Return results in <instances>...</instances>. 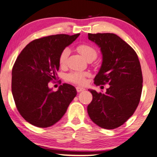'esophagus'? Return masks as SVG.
<instances>
[{
	"label": "esophagus",
	"mask_w": 157,
	"mask_h": 157,
	"mask_svg": "<svg viewBox=\"0 0 157 157\" xmlns=\"http://www.w3.org/2000/svg\"><path fill=\"white\" fill-rule=\"evenodd\" d=\"M76 90H77V92H78V93H80V92H82V91L85 90V88L78 86V87H76Z\"/></svg>",
	"instance_id": "34e87169"
}]
</instances>
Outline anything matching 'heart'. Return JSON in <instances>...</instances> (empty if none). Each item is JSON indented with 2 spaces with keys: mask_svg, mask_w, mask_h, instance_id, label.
<instances>
[{
  "mask_svg": "<svg viewBox=\"0 0 157 157\" xmlns=\"http://www.w3.org/2000/svg\"><path fill=\"white\" fill-rule=\"evenodd\" d=\"M78 50L86 59L97 57V52H96V50L93 47H91L88 45H80L78 47ZM69 53H70V50L68 48H64L62 51L61 54L59 55V64L61 66H64L67 63ZM88 76V73H87V72L74 71L67 74V81H70L71 83L78 84V85H83V84L85 83L86 78Z\"/></svg>",
  "mask_w": 157,
  "mask_h": 157,
  "instance_id": "b5f03b06",
  "label": "heart"
}]
</instances>
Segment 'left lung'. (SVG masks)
<instances>
[{
    "instance_id": "left-lung-1",
    "label": "left lung",
    "mask_w": 157,
    "mask_h": 157,
    "mask_svg": "<svg viewBox=\"0 0 157 157\" xmlns=\"http://www.w3.org/2000/svg\"><path fill=\"white\" fill-rule=\"evenodd\" d=\"M88 39L100 48L102 55L94 83L110 86L105 93L88 89L93 100L87 108L88 114L98 126L117 128L138 106L143 89L140 63L135 50L114 33H88Z\"/></svg>"
}]
</instances>
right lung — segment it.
<instances>
[{
	"instance_id": "add662e5",
	"label": "right lung",
	"mask_w": 157,
	"mask_h": 157,
	"mask_svg": "<svg viewBox=\"0 0 157 157\" xmlns=\"http://www.w3.org/2000/svg\"><path fill=\"white\" fill-rule=\"evenodd\" d=\"M80 33L57 34L36 39L17 58L12 71V93L24 119L39 128L51 126L62 119L77 92L61 85L56 92L48 87L59 68V55Z\"/></svg>"
}]
</instances>
